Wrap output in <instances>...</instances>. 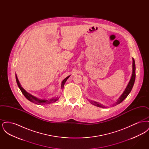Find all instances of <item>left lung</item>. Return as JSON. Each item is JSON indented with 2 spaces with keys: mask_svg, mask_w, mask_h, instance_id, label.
Here are the masks:
<instances>
[{
  "mask_svg": "<svg viewBox=\"0 0 149 149\" xmlns=\"http://www.w3.org/2000/svg\"><path fill=\"white\" fill-rule=\"evenodd\" d=\"M135 70H136V67H135V60H134V58H132V75H131V79H130V81L128 83L126 89H125L124 92L121 94V95L119 97V98L117 99V100L115 102V103L112 104V106H115L120 103L124 99L126 98L128 95L130 94V93L131 92V90L133 88V86L134 85V83H135V77H136ZM89 101L91 102V104H92L95 106L102 107V108H105L106 107L104 106H103V104H100V103L97 102L96 101H94V100H89Z\"/></svg>",
  "mask_w": 149,
  "mask_h": 149,
  "instance_id": "1",
  "label": "left lung"
}]
</instances>
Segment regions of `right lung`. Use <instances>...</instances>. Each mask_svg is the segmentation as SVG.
I'll return each mask as SVG.
<instances>
[{"mask_svg": "<svg viewBox=\"0 0 149 149\" xmlns=\"http://www.w3.org/2000/svg\"><path fill=\"white\" fill-rule=\"evenodd\" d=\"M70 77V75H69L68 77H67L66 78H65L64 80L62 81L61 82V89H63L64 88V84L65 83V82L66 81V80H68V79ZM15 79H16V81H17V85L18 86L19 88L20 89V90L21 91L22 93H23V94L24 95V97L28 99L29 100L30 102H32V103H36L37 104H50L51 103H53V102H56L57 100L58 99H59V98H55V97H52L50 99H39L37 97H36L35 96L32 95V94H31L30 93L26 92L22 86L18 78H17V74H15Z\"/></svg>", "mask_w": 149, "mask_h": 149, "instance_id": "obj_1", "label": "right lung"}]
</instances>
